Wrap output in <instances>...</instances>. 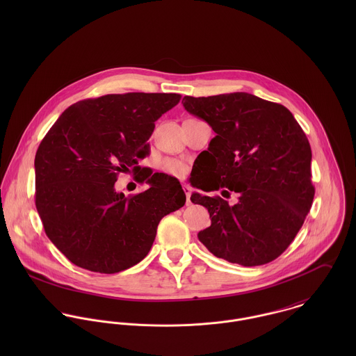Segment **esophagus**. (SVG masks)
I'll return each instance as SVG.
<instances>
[{
	"instance_id": "esophagus-1",
	"label": "esophagus",
	"mask_w": 356,
	"mask_h": 356,
	"mask_svg": "<svg viewBox=\"0 0 356 356\" xmlns=\"http://www.w3.org/2000/svg\"><path fill=\"white\" fill-rule=\"evenodd\" d=\"M184 192L186 195V204L189 205L191 204V195H192V188L188 186V185H184Z\"/></svg>"
}]
</instances>
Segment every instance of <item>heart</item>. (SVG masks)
<instances>
[{"instance_id": "obj_1", "label": "heart", "mask_w": 356, "mask_h": 356, "mask_svg": "<svg viewBox=\"0 0 356 356\" xmlns=\"http://www.w3.org/2000/svg\"><path fill=\"white\" fill-rule=\"evenodd\" d=\"M161 167H163V170L167 174L174 175V177H179L181 178V177H185V174H186V165L182 161L177 160V159H167V160H164Z\"/></svg>"}]
</instances>
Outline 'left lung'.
<instances>
[{
  "instance_id": "1",
  "label": "left lung",
  "mask_w": 356,
  "mask_h": 356,
  "mask_svg": "<svg viewBox=\"0 0 356 356\" xmlns=\"http://www.w3.org/2000/svg\"><path fill=\"white\" fill-rule=\"evenodd\" d=\"M182 104L216 133L203 157L215 179L197 171L192 186L238 196L229 205L219 196L192 195L211 218L199 240L216 257L241 266L277 259L303 226L315 195L305 131L288 108L250 93L185 96Z\"/></svg>"
}]
</instances>
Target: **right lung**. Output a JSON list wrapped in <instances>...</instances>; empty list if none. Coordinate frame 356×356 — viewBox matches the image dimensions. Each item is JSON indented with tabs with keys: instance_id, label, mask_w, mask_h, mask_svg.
<instances>
[{
	"instance_id": "right-lung-1",
	"label": "right lung",
	"mask_w": 356,
	"mask_h": 356,
	"mask_svg": "<svg viewBox=\"0 0 356 356\" xmlns=\"http://www.w3.org/2000/svg\"><path fill=\"white\" fill-rule=\"evenodd\" d=\"M181 100L175 93H124L68 106L35 154V205L47 236L74 264L104 274L141 261L163 216L185 205L177 178L138 167L154 122ZM133 169L150 189L116 193Z\"/></svg>"
}]
</instances>
